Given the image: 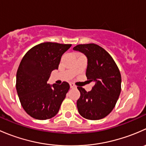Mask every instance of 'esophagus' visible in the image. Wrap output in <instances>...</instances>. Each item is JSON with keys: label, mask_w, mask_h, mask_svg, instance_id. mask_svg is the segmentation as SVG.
<instances>
[{"label": "esophagus", "mask_w": 146, "mask_h": 146, "mask_svg": "<svg viewBox=\"0 0 146 146\" xmlns=\"http://www.w3.org/2000/svg\"><path fill=\"white\" fill-rule=\"evenodd\" d=\"M70 88H76V85H75L74 84H73V83H70Z\"/></svg>", "instance_id": "34e87169"}]
</instances>
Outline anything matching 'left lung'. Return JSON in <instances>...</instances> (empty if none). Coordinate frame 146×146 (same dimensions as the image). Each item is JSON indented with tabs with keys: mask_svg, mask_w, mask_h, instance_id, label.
<instances>
[{
	"mask_svg": "<svg viewBox=\"0 0 146 146\" xmlns=\"http://www.w3.org/2000/svg\"><path fill=\"white\" fill-rule=\"evenodd\" d=\"M88 59L86 76L95 82L90 91L78 87V112L84 118L98 120L107 117L115 107L121 92V78L117 64L107 51L95 44H78L73 48Z\"/></svg>",
	"mask_w": 146,
	"mask_h": 146,
	"instance_id": "left-lung-1",
	"label": "left lung"
}]
</instances>
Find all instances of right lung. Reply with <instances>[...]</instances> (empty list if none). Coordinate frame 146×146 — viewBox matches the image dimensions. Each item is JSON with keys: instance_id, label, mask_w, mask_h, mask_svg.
I'll return each instance as SVG.
<instances>
[{"instance_id": "right-lung-1", "label": "right lung", "mask_w": 146, "mask_h": 146, "mask_svg": "<svg viewBox=\"0 0 146 146\" xmlns=\"http://www.w3.org/2000/svg\"><path fill=\"white\" fill-rule=\"evenodd\" d=\"M71 44L44 42L26 53L16 76V90L22 107L33 118L46 120L56 116L70 88L67 82L50 85L52 70Z\"/></svg>"}]
</instances>
